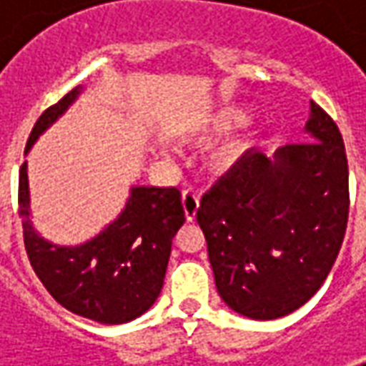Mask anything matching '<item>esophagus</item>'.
I'll return each instance as SVG.
<instances>
[{
	"instance_id": "1",
	"label": "esophagus",
	"mask_w": 366,
	"mask_h": 366,
	"mask_svg": "<svg viewBox=\"0 0 366 366\" xmlns=\"http://www.w3.org/2000/svg\"><path fill=\"white\" fill-rule=\"evenodd\" d=\"M182 206H184V214H186V219L192 222L196 219V214L199 209V196L194 190H184L182 194Z\"/></svg>"
}]
</instances>
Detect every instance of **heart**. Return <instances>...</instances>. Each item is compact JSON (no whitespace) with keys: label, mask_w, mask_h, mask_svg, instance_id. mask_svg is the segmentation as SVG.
I'll return each instance as SVG.
<instances>
[{"label":"heart","mask_w":366,"mask_h":366,"mask_svg":"<svg viewBox=\"0 0 366 366\" xmlns=\"http://www.w3.org/2000/svg\"><path fill=\"white\" fill-rule=\"evenodd\" d=\"M249 121V112L247 109H239V107H225L222 112H217L212 117V123H209V129L214 133H227V131H233V129L245 125Z\"/></svg>","instance_id":"obj_1"}]
</instances>
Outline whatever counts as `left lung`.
Instances as JSON below:
<instances>
[{"label":"left lung","instance_id":"1","mask_svg":"<svg viewBox=\"0 0 366 366\" xmlns=\"http://www.w3.org/2000/svg\"><path fill=\"white\" fill-rule=\"evenodd\" d=\"M312 141L249 151L204 194L199 227L223 302L253 320L304 306L330 274L349 217V167L335 121L312 102Z\"/></svg>","mask_w":366,"mask_h":366}]
</instances>
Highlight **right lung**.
Listing matches in <instances>:
<instances>
[{"instance_id": "add662e5", "label": "right lung", "mask_w": 366, "mask_h": 366, "mask_svg": "<svg viewBox=\"0 0 366 366\" xmlns=\"http://www.w3.org/2000/svg\"><path fill=\"white\" fill-rule=\"evenodd\" d=\"M80 90L76 86L44 109L25 151ZM19 217L29 262L52 298L72 314L109 325L135 320L159 298L172 239L186 222L178 188L137 186L119 217L97 237L78 247L52 245L29 222L27 162L19 168Z\"/></svg>"}]
</instances>
